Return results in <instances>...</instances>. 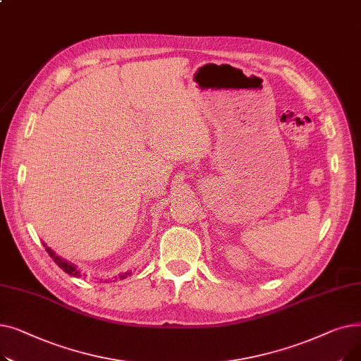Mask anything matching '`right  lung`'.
I'll return each instance as SVG.
<instances>
[{
    "mask_svg": "<svg viewBox=\"0 0 361 361\" xmlns=\"http://www.w3.org/2000/svg\"><path fill=\"white\" fill-rule=\"evenodd\" d=\"M44 245H45V244H44ZM45 250L48 252V255L52 257V260H54L56 264H59V267H60L64 272H67V274H70V275H73V276H82V275H80V271H79L78 268H75L74 264L68 263L67 260L61 259L60 256H56V255H55L49 247H47V245H45ZM128 275H131V271H130V272L127 271V272L120 274V275H118V278H120V279H124V278H127Z\"/></svg>",
    "mask_w": 361,
    "mask_h": 361,
    "instance_id": "obj_1",
    "label": "right lung"
}]
</instances>
